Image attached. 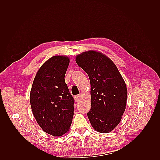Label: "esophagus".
I'll list each match as a JSON object with an SVG mask.
<instances>
[{"label": "esophagus", "instance_id": "obj_1", "mask_svg": "<svg viewBox=\"0 0 160 160\" xmlns=\"http://www.w3.org/2000/svg\"><path fill=\"white\" fill-rule=\"evenodd\" d=\"M79 98H80V95H75V96H74V99H75L76 102H77V101H79Z\"/></svg>", "mask_w": 160, "mask_h": 160}]
</instances>
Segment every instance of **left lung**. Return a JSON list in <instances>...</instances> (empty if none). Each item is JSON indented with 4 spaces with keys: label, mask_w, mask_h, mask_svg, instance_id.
Masks as SVG:
<instances>
[{
    "label": "left lung",
    "mask_w": 160,
    "mask_h": 160,
    "mask_svg": "<svg viewBox=\"0 0 160 160\" xmlns=\"http://www.w3.org/2000/svg\"><path fill=\"white\" fill-rule=\"evenodd\" d=\"M75 61L90 80L89 122L97 132L109 133L118 126L126 108L128 90L123 77L114 62L101 52H83Z\"/></svg>",
    "instance_id": "1"
}]
</instances>
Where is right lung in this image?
Instances as JSON below:
<instances>
[{
	"label": "right lung",
	"instance_id": "add662e5",
	"mask_svg": "<svg viewBox=\"0 0 160 160\" xmlns=\"http://www.w3.org/2000/svg\"><path fill=\"white\" fill-rule=\"evenodd\" d=\"M69 62L68 57L62 55L53 56L45 61L37 72L30 93L37 122L53 136L68 132L74 114V99L65 81Z\"/></svg>",
	"mask_w": 160,
	"mask_h": 160
}]
</instances>
